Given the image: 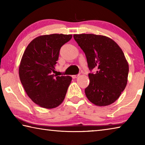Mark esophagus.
<instances>
[{
	"label": "esophagus",
	"instance_id": "obj_1",
	"mask_svg": "<svg viewBox=\"0 0 145 145\" xmlns=\"http://www.w3.org/2000/svg\"><path fill=\"white\" fill-rule=\"evenodd\" d=\"M78 75H72V78H77V77H78Z\"/></svg>",
	"mask_w": 145,
	"mask_h": 145
}]
</instances>
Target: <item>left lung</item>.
I'll use <instances>...</instances> for the list:
<instances>
[{"label": "left lung", "mask_w": 145, "mask_h": 145, "mask_svg": "<svg viewBox=\"0 0 145 145\" xmlns=\"http://www.w3.org/2000/svg\"><path fill=\"white\" fill-rule=\"evenodd\" d=\"M74 40L85 53L90 71L85 94L98 106H106L120 97L127 84L129 64L121 48L112 39L93 34H74Z\"/></svg>", "instance_id": "left-lung-1"}]
</instances>
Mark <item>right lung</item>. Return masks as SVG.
<instances>
[{
	"instance_id": "right-lung-1",
	"label": "right lung",
	"mask_w": 145,
	"mask_h": 145,
	"mask_svg": "<svg viewBox=\"0 0 145 145\" xmlns=\"http://www.w3.org/2000/svg\"><path fill=\"white\" fill-rule=\"evenodd\" d=\"M72 34H52L34 38L27 46L19 67V77L29 97L40 107L52 109L65 99L70 76L53 74L61 47Z\"/></svg>"
}]
</instances>
